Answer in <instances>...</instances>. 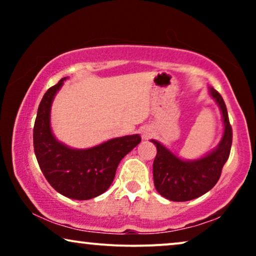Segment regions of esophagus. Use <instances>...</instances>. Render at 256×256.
<instances>
[{"instance_id": "1", "label": "esophagus", "mask_w": 256, "mask_h": 256, "mask_svg": "<svg viewBox=\"0 0 256 256\" xmlns=\"http://www.w3.org/2000/svg\"><path fill=\"white\" fill-rule=\"evenodd\" d=\"M154 135V130L152 127H149V126H144L141 129V136H142V140H148L152 138V136Z\"/></svg>"}]
</instances>
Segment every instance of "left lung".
Listing matches in <instances>:
<instances>
[{
	"label": "left lung",
	"mask_w": 256,
	"mask_h": 256,
	"mask_svg": "<svg viewBox=\"0 0 256 256\" xmlns=\"http://www.w3.org/2000/svg\"><path fill=\"white\" fill-rule=\"evenodd\" d=\"M208 96L218 104L224 126L222 136L214 149L199 158L184 160L163 143L150 140L157 149L152 164L154 184L157 192L171 202H188L208 192L216 184L224 164L228 160L232 146V128L226 104L213 87H208Z\"/></svg>",
	"instance_id": "8db88e82"
}]
</instances>
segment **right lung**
Wrapping results in <instances>:
<instances>
[{
    "label": "right lung",
    "instance_id": "add662e5",
    "mask_svg": "<svg viewBox=\"0 0 256 256\" xmlns=\"http://www.w3.org/2000/svg\"><path fill=\"white\" fill-rule=\"evenodd\" d=\"M68 76L46 90L37 110L34 148L42 172L56 191L65 197L87 200L110 186L120 160L141 142L138 134L107 140L85 149L66 146L51 128V107Z\"/></svg>",
    "mask_w": 256,
    "mask_h": 256
}]
</instances>
